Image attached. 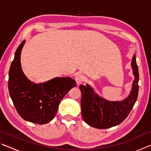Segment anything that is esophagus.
<instances>
[{"label": "esophagus", "instance_id": "34e87169", "mask_svg": "<svg viewBox=\"0 0 151 151\" xmlns=\"http://www.w3.org/2000/svg\"><path fill=\"white\" fill-rule=\"evenodd\" d=\"M85 76H84V75H81V74H79V75H76L75 77V81L77 85H81V84H82L84 81H85Z\"/></svg>", "mask_w": 151, "mask_h": 151}]
</instances>
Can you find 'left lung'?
Segmentation results:
<instances>
[{
	"label": "left lung",
	"mask_w": 151,
	"mask_h": 151,
	"mask_svg": "<svg viewBox=\"0 0 151 151\" xmlns=\"http://www.w3.org/2000/svg\"><path fill=\"white\" fill-rule=\"evenodd\" d=\"M131 66L134 79L131 93L124 100L111 102L104 100L88 85H81V114L83 120L90 126L96 129H104L116 126L124 121L133 108L139 93V69L136 57H132Z\"/></svg>",
	"instance_id": "left-lung-1"
}]
</instances>
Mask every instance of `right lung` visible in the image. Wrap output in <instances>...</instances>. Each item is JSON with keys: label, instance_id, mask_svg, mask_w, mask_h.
<instances>
[{"label": "right lung", "instance_id": "add662e5", "mask_svg": "<svg viewBox=\"0 0 151 151\" xmlns=\"http://www.w3.org/2000/svg\"><path fill=\"white\" fill-rule=\"evenodd\" d=\"M24 42L18 47L10 67V96L18 113L24 120L46 124L53 119L61 100L76 83L70 77L55 78L39 85L28 80L21 69L20 61Z\"/></svg>", "mask_w": 151, "mask_h": 151}]
</instances>
